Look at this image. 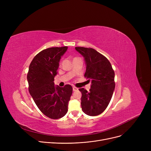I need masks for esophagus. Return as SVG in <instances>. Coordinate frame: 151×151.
I'll return each instance as SVG.
<instances>
[{
  "mask_svg": "<svg viewBox=\"0 0 151 151\" xmlns=\"http://www.w3.org/2000/svg\"><path fill=\"white\" fill-rule=\"evenodd\" d=\"M78 90V89L77 88H76V87H73V91H76Z\"/></svg>",
  "mask_w": 151,
  "mask_h": 151,
  "instance_id": "1",
  "label": "esophagus"
}]
</instances>
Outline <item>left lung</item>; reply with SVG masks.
<instances>
[{"label":"left lung","instance_id":"left-lung-1","mask_svg":"<svg viewBox=\"0 0 151 151\" xmlns=\"http://www.w3.org/2000/svg\"><path fill=\"white\" fill-rule=\"evenodd\" d=\"M84 58L86 70L84 77L91 81L89 92H81V108L88 116H96L104 111L109 105L115 88L114 71L108 59L91 47H75Z\"/></svg>","mask_w":151,"mask_h":151}]
</instances>
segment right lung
Here are the masks:
<instances>
[{"label":"right lung","instance_id":"obj_1","mask_svg":"<svg viewBox=\"0 0 151 151\" xmlns=\"http://www.w3.org/2000/svg\"><path fill=\"white\" fill-rule=\"evenodd\" d=\"M67 48L52 47L40 52L32 60L27 76L29 91L36 105L43 114L53 119L67 114L73 92L69 84L60 88L54 83L59 61Z\"/></svg>","mask_w":151,"mask_h":151}]
</instances>
